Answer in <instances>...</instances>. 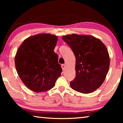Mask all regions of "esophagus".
Masks as SVG:
<instances>
[{
	"instance_id": "esophagus-1",
	"label": "esophagus",
	"mask_w": 123,
	"mask_h": 123,
	"mask_svg": "<svg viewBox=\"0 0 123 123\" xmlns=\"http://www.w3.org/2000/svg\"><path fill=\"white\" fill-rule=\"evenodd\" d=\"M61 67L62 68V69H63V70H64V69H65V68H66V65H65V64H62Z\"/></svg>"
}]
</instances>
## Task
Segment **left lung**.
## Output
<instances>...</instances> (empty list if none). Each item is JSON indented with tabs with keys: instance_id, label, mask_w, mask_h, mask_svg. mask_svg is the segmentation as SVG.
Returning a JSON list of instances; mask_svg holds the SVG:
<instances>
[{
	"instance_id": "left-lung-1",
	"label": "left lung",
	"mask_w": 123,
	"mask_h": 123,
	"mask_svg": "<svg viewBox=\"0 0 123 123\" xmlns=\"http://www.w3.org/2000/svg\"><path fill=\"white\" fill-rule=\"evenodd\" d=\"M75 57V78L70 82L71 88L88 94L101 86L106 77L110 59L106 47L91 35L72 34L62 37Z\"/></svg>"
}]
</instances>
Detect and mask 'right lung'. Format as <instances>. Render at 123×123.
Listing matches in <instances>:
<instances>
[{"label": "right lung", "instance_id": "right-lung-1", "mask_svg": "<svg viewBox=\"0 0 123 123\" xmlns=\"http://www.w3.org/2000/svg\"><path fill=\"white\" fill-rule=\"evenodd\" d=\"M58 38L50 34L30 36L17 51L14 63L17 73L25 86L36 93L55 86L62 71L54 51Z\"/></svg>", "mask_w": 123, "mask_h": 123}]
</instances>
